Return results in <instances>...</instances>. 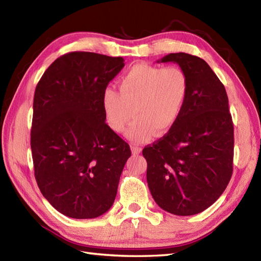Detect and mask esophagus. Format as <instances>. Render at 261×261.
Masks as SVG:
<instances>
[{
  "mask_svg": "<svg viewBox=\"0 0 261 261\" xmlns=\"http://www.w3.org/2000/svg\"><path fill=\"white\" fill-rule=\"evenodd\" d=\"M131 150H132V153L133 154H139L141 152V148L139 147V145H136V144H131Z\"/></svg>",
  "mask_w": 261,
  "mask_h": 261,
  "instance_id": "esophagus-1",
  "label": "esophagus"
}]
</instances>
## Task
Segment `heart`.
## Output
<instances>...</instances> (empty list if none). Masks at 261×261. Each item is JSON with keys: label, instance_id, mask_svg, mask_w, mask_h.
I'll return each mask as SVG.
<instances>
[{"label": "heart", "instance_id": "obj_1", "mask_svg": "<svg viewBox=\"0 0 261 261\" xmlns=\"http://www.w3.org/2000/svg\"><path fill=\"white\" fill-rule=\"evenodd\" d=\"M189 93V77L179 66L138 63L120 77V92L108 87L102 107L109 126L123 132L133 116L126 138L135 142L163 136L177 123Z\"/></svg>", "mask_w": 261, "mask_h": 261}]
</instances>
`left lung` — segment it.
Instances as JSON below:
<instances>
[{"instance_id": "left-lung-1", "label": "left lung", "mask_w": 261, "mask_h": 261, "mask_svg": "<svg viewBox=\"0 0 261 261\" xmlns=\"http://www.w3.org/2000/svg\"><path fill=\"white\" fill-rule=\"evenodd\" d=\"M158 62L184 69L189 93L177 123L142 151L148 187L161 209L177 216L197 215L217 201L232 174L233 124L227 92L198 57L170 53Z\"/></svg>"}]
</instances>
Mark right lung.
Instances as JSON below:
<instances>
[{"label": "right lung", "mask_w": 261, "mask_h": 261, "mask_svg": "<svg viewBox=\"0 0 261 261\" xmlns=\"http://www.w3.org/2000/svg\"><path fill=\"white\" fill-rule=\"evenodd\" d=\"M123 58L71 52L35 88L31 150L42 195L62 215L92 219L111 208L129 144L106 123L102 94Z\"/></svg>", "instance_id": "add662e5"}]
</instances>
